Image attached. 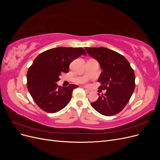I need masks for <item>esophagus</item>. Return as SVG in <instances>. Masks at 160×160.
<instances>
[{
    "label": "esophagus",
    "instance_id": "obj_1",
    "mask_svg": "<svg viewBox=\"0 0 160 160\" xmlns=\"http://www.w3.org/2000/svg\"><path fill=\"white\" fill-rule=\"evenodd\" d=\"M85 91L87 92V93H91V90H90V89H85Z\"/></svg>",
    "mask_w": 160,
    "mask_h": 160
}]
</instances>
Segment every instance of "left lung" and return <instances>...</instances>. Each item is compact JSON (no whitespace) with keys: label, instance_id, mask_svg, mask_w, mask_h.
I'll return each mask as SVG.
<instances>
[{"label":"left lung","instance_id":"obj_1","mask_svg":"<svg viewBox=\"0 0 160 160\" xmlns=\"http://www.w3.org/2000/svg\"><path fill=\"white\" fill-rule=\"evenodd\" d=\"M86 52L99 62L102 72L99 89L106 93L91 103L98 112L106 116L119 113L127 105L135 89V74L129 62L119 53L105 47H86Z\"/></svg>","mask_w":160,"mask_h":160}]
</instances>
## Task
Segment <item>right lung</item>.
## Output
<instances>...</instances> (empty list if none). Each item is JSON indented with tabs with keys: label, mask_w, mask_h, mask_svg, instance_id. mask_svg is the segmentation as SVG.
Wrapping results in <instances>:
<instances>
[{
	"label": "right lung",
	"mask_w": 160,
	"mask_h": 160,
	"mask_svg": "<svg viewBox=\"0 0 160 160\" xmlns=\"http://www.w3.org/2000/svg\"><path fill=\"white\" fill-rule=\"evenodd\" d=\"M82 55L81 47L53 48L38 55L27 74V88L36 104L48 113H56L70 101L77 85L62 88L58 86L61 72H68L71 62Z\"/></svg>",
	"instance_id": "right-lung-1"
}]
</instances>
